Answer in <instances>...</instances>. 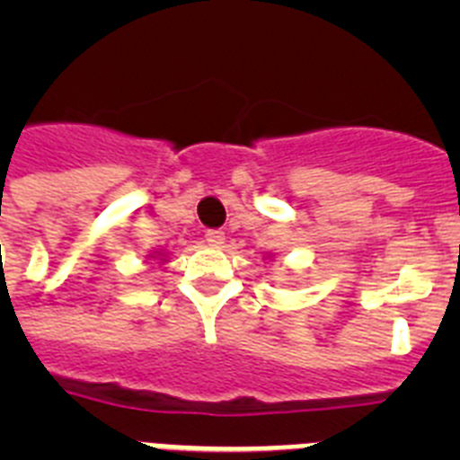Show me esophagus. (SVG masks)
Masks as SVG:
<instances>
[{
    "label": "esophagus",
    "instance_id": "obj_1",
    "mask_svg": "<svg viewBox=\"0 0 460 460\" xmlns=\"http://www.w3.org/2000/svg\"><path fill=\"white\" fill-rule=\"evenodd\" d=\"M205 239L209 246H214V249H221L223 243H226V233H221V230H209V233L205 234Z\"/></svg>",
    "mask_w": 460,
    "mask_h": 460
}]
</instances>
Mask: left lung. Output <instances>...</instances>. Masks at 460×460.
I'll return each instance as SVG.
<instances>
[{
	"instance_id": "obj_1",
	"label": "left lung",
	"mask_w": 460,
	"mask_h": 460,
	"mask_svg": "<svg viewBox=\"0 0 460 460\" xmlns=\"http://www.w3.org/2000/svg\"><path fill=\"white\" fill-rule=\"evenodd\" d=\"M267 258H270V260H271V258H274V253H270V255H267Z\"/></svg>"
}]
</instances>
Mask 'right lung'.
<instances>
[{"label":"right lung","instance_id":"1","mask_svg":"<svg viewBox=\"0 0 460 460\" xmlns=\"http://www.w3.org/2000/svg\"><path fill=\"white\" fill-rule=\"evenodd\" d=\"M149 258L154 260V262H161V265H165V262H168V253H165V251H154L152 255H149Z\"/></svg>","mask_w":460,"mask_h":460}]
</instances>
